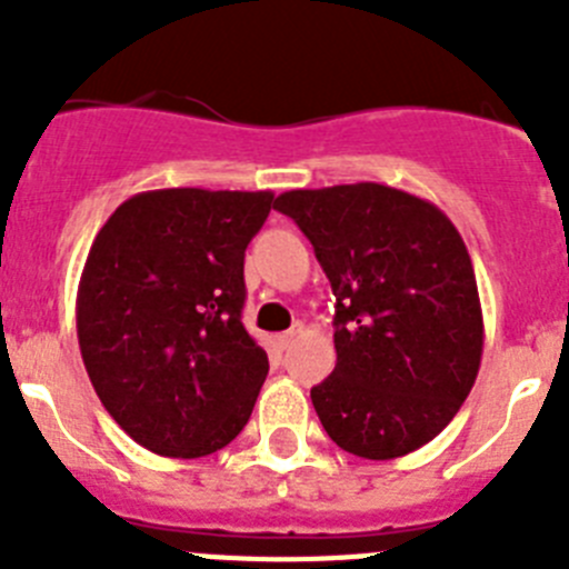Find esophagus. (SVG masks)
<instances>
[{
    "label": "esophagus",
    "instance_id": "1",
    "mask_svg": "<svg viewBox=\"0 0 569 569\" xmlns=\"http://www.w3.org/2000/svg\"><path fill=\"white\" fill-rule=\"evenodd\" d=\"M299 333H301V325H293V328H290L288 333H279V336H276V345H279L281 350H288V347L293 345V339H296V336H299Z\"/></svg>",
    "mask_w": 569,
    "mask_h": 569
}]
</instances>
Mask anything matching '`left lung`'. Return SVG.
I'll return each instance as SVG.
<instances>
[{
    "label": "left lung",
    "instance_id": "1",
    "mask_svg": "<svg viewBox=\"0 0 569 569\" xmlns=\"http://www.w3.org/2000/svg\"><path fill=\"white\" fill-rule=\"evenodd\" d=\"M273 208L308 236L336 296V370L310 390L321 427L373 461L433 441L476 385L485 347L456 224L379 182L288 190Z\"/></svg>",
    "mask_w": 569,
    "mask_h": 569
}]
</instances>
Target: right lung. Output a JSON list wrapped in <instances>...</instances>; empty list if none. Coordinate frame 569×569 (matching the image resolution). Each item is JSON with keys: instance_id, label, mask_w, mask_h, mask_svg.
Listing matches in <instances>:
<instances>
[{"instance_id": "obj_1", "label": "right lung", "mask_w": 569, "mask_h": 569, "mask_svg": "<svg viewBox=\"0 0 569 569\" xmlns=\"http://www.w3.org/2000/svg\"><path fill=\"white\" fill-rule=\"evenodd\" d=\"M270 208V190H144L90 244L77 293L84 370L150 453L210 456L253 413L268 353L241 325L244 250Z\"/></svg>"}]
</instances>
